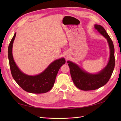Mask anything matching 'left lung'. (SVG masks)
Returning <instances> with one entry per match:
<instances>
[{
    "instance_id": "8db88e82",
    "label": "left lung",
    "mask_w": 121,
    "mask_h": 121,
    "mask_svg": "<svg viewBox=\"0 0 121 121\" xmlns=\"http://www.w3.org/2000/svg\"><path fill=\"white\" fill-rule=\"evenodd\" d=\"M94 28L107 39L110 49L109 60L105 67L96 74H91L76 64L67 61L73 82L79 89L84 91L95 90L105 85L110 79L115 68V49L112 39L101 26L95 24Z\"/></svg>"
}]
</instances>
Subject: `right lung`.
I'll return each mask as SVG.
<instances>
[{
    "label": "right lung",
    "mask_w": 121,
    "mask_h": 121,
    "mask_svg": "<svg viewBox=\"0 0 121 121\" xmlns=\"http://www.w3.org/2000/svg\"><path fill=\"white\" fill-rule=\"evenodd\" d=\"M16 33L14 34L8 48V57L11 73L13 79L22 88L32 93H44L52 89L58 70L65 64L64 58L56 60L39 74L30 76L22 72L14 61L13 56V46Z\"/></svg>",
    "instance_id": "1"
}]
</instances>
